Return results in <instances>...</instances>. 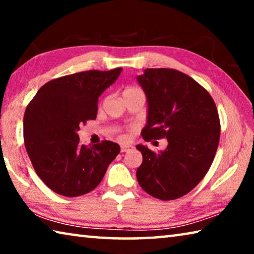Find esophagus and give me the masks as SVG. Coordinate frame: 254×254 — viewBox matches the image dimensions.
<instances>
[{"instance_id": "obj_1", "label": "esophagus", "mask_w": 254, "mask_h": 254, "mask_svg": "<svg viewBox=\"0 0 254 254\" xmlns=\"http://www.w3.org/2000/svg\"><path fill=\"white\" fill-rule=\"evenodd\" d=\"M132 149V145H121V152H127Z\"/></svg>"}]
</instances>
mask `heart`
Wrapping results in <instances>:
<instances>
[{"instance_id": "obj_1", "label": "heart", "mask_w": 254, "mask_h": 254, "mask_svg": "<svg viewBox=\"0 0 254 254\" xmlns=\"http://www.w3.org/2000/svg\"><path fill=\"white\" fill-rule=\"evenodd\" d=\"M134 94H143V91L139 87H135V86H127V88H124L123 91V96H127V95H134Z\"/></svg>"}]
</instances>
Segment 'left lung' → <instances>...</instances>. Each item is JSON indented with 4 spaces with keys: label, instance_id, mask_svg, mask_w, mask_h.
I'll use <instances>...</instances> for the list:
<instances>
[{
    "label": "left lung",
    "instance_id": "8db88e82",
    "mask_svg": "<svg viewBox=\"0 0 254 254\" xmlns=\"http://www.w3.org/2000/svg\"><path fill=\"white\" fill-rule=\"evenodd\" d=\"M137 81L148 98V123L141 135L147 142L168 140L165 151L136 145L143 158L137 182L154 198H180L212 166L221 135L216 105L203 86L179 70L148 68Z\"/></svg>",
    "mask_w": 254,
    "mask_h": 254
}]
</instances>
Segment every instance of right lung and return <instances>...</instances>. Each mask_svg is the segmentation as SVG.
I'll use <instances>...</instances> for the list:
<instances>
[{"label": "right lung", "mask_w": 254, "mask_h": 254, "mask_svg": "<svg viewBox=\"0 0 254 254\" xmlns=\"http://www.w3.org/2000/svg\"><path fill=\"white\" fill-rule=\"evenodd\" d=\"M122 68L86 70L46 83L29 103L23 118L28 156L40 179L66 197L87 194L98 186L120 145L103 140L80 144L79 126L97 115L101 94L118 79Z\"/></svg>", "instance_id": "right-lung-1"}]
</instances>
